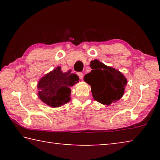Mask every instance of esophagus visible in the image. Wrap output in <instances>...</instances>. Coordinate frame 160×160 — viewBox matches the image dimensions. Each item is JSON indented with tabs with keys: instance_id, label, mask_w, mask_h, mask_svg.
I'll list each match as a JSON object with an SVG mask.
<instances>
[{
	"instance_id": "obj_1",
	"label": "esophagus",
	"mask_w": 160,
	"mask_h": 160,
	"mask_svg": "<svg viewBox=\"0 0 160 160\" xmlns=\"http://www.w3.org/2000/svg\"><path fill=\"white\" fill-rule=\"evenodd\" d=\"M78 75L79 76L80 79H81V80L83 79V74L82 73V72H78Z\"/></svg>"
}]
</instances>
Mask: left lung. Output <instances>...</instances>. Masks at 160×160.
<instances>
[{
  "label": "left lung",
  "mask_w": 160,
  "mask_h": 160,
  "mask_svg": "<svg viewBox=\"0 0 160 160\" xmlns=\"http://www.w3.org/2000/svg\"><path fill=\"white\" fill-rule=\"evenodd\" d=\"M90 67L92 70L84 76V80L90 85L94 99L106 105L120 99L127 84L124 75L98 60L91 61Z\"/></svg>",
  "instance_id": "1"
}]
</instances>
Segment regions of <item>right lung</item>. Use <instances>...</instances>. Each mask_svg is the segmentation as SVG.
I'll return each mask as SVG.
<instances>
[{
	"instance_id": "1",
	"label": "right lung",
	"mask_w": 160,
	"mask_h": 160,
	"mask_svg": "<svg viewBox=\"0 0 160 160\" xmlns=\"http://www.w3.org/2000/svg\"><path fill=\"white\" fill-rule=\"evenodd\" d=\"M79 80L76 74L71 71L63 72L61 67L44 75L38 83V95L45 104L52 107H59L70 101V87Z\"/></svg>"
}]
</instances>
